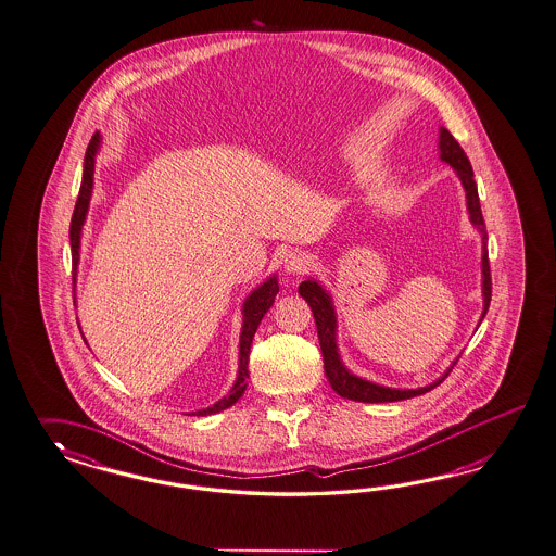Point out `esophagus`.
<instances>
[{
	"label": "esophagus",
	"mask_w": 556,
	"mask_h": 556,
	"mask_svg": "<svg viewBox=\"0 0 556 556\" xmlns=\"http://www.w3.org/2000/svg\"><path fill=\"white\" fill-rule=\"evenodd\" d=\"M283 267H286L289 275H303V273H307L309 267H312V256L307 253H302V251L289 253L286 256V265Z\"/></svg>",
	"instance_id": "esophagus-1"
}]
</instances>
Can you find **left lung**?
<instances>
[{"label": "left lung", "instance_id": "obj_1", "mask_svg": "<svg viewBox=\"0 0 556 556\" xmlns=\"http://www.w3.org/2000/svg\"><path fill=\"white\" fill-rule=\"evenodd\" d=\"M440 159L455 168L458 179L463 181V187L467 191L469 216H471L475 228L481 232V238H483V316H481V320H483L485 314H488L489 302H491L488 230H485V219H483V214H481V203H479L477 184L472 179V167L471 163H469V156L465 154V151L460 149V144L456 142L455 136L451 135L446 128H440ZM298 291H300L303 300L309 303V307L314 312V320H316V328H318V340H320L321 356H324V370H326V377H328L330 386H332V389L337 391L340 397H346V400H353V402H365V404H386V402L409 400V397H416V395L432 391L453 370V367H451L432 386H426V388L420 389H389L383 388V386H375L370 381L356 377V375L349 372V369L342 365L340 354H338L337 314H334L330 295L314 279L302 281Z\"/></svg>", "mask_w": 556, "mask_h": 556}]
</instances>
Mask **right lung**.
Returning a JSON list of instances; mask_svg holds the SVG:
<instances>
[{"label":"right lung","instance_id":"right-lung-1","mask_svg":"<svg viewBox=\"0 0 556 556\" xmlns=\"http://www.w3.org/2000/svg\"><path fill=\"white\" fill-rule=\"evenodd\" d=\"M100 149V132L91 136L89 147L85 152L84 179H81V189H79V198L73 210V218H71V256H73V270L77 269L79 263V242H81V226H84L85 214L89 207V198H91V189H93V168H96V154ZM279 293V283L277 277H270L258 289H254L253 293L247 298L244 307H242V334H240V365H238V377H236L235 388L230 389V395H226L224 400H219L218 404L198 412V416H207V414H216L230 405H235L244 389H247V379H249V354H251V344H253L254 332L258 328V324L263 320V316L269 312L270 305L275 302Z\"/></svg>","mask_w":556,"mask_h":556}]
</instances>
